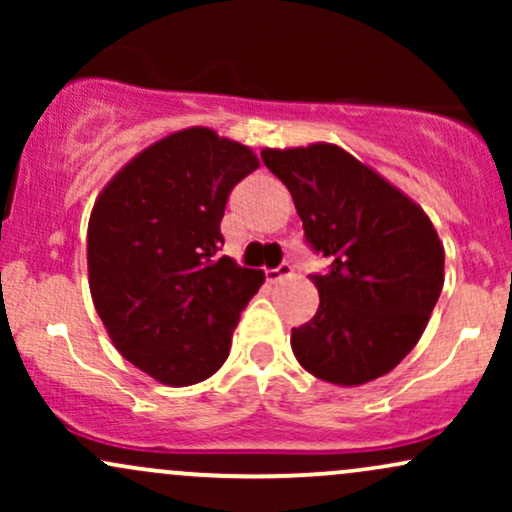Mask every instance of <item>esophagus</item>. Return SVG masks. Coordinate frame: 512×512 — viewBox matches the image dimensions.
<instances>
[{"label":"esophagus","instance_id":"1","mask_svg":"<svg viewBox=\"0 0 512 512\" xmlns=\"http://www.w3.org/2000/svg\"><path fill=\"white\" fill-rule=\"evenodd\" d=\"M291 274H293V264L291 262H281L279 267L267 269V272H264V276H267L269 284H276V281H281V279H289Z\"/></svg>","mask_w":512,"mask_h":512}]
</instances>
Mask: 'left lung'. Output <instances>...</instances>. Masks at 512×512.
<instances>
[{
    "label": "left lung",
    "instance_id": "obj_1",
    "mask_svg": "<svg viewBox=\"0 0 512 512\" xmlns=\"http://www.w3.org/2000/svg\"><path fill=\"white\" fill-rule=\"evenodd\" d=\"M289 187L325 272L310 274L320 308L293 327L291 349L315 378L363 385L414 349L443 289L445 252L424 209L332 144L264 149Z\"/></svg>",
    "mask_w": 512,
    "mask_h": 512
}]
</instances>
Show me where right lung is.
<instances>
[{
    "mask_svg": "<svg viewBox=\"0 0 512 512\" xmlns=\"http://www.w3.org/2000/svg\"><path fill=\"white\" fill-rule=\"evenodd\" d=\"M260 163L207 127L182 129L127 163L88 221L93 305L122 356L158 383L214 375L264 274L219 255L228 195Z\"/></svg>",
    "mask_w": 512,
    "mask_h": 512,
    "instance_id": "1",
    "label": "right lung"
}]
</instances>
